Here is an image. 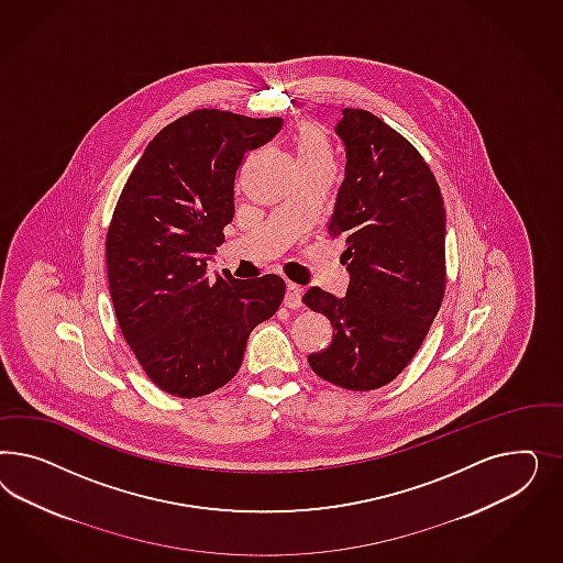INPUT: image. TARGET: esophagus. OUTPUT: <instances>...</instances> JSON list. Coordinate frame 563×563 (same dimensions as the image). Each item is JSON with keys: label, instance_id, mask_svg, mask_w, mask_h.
Wrapping results in <instances>:
<instances>
[{"label": "esophagus", "instance_id": "1", "mask_svg": "<svg viewBox=\"0 0 563 563\" xmlns=\"http://www.w3.org/2000/svg\"><path fill=\"white\" fill-rule=\"evenodd\" d=\"M301 299H303V290L297 285H287V292H285V306L289 309H297L301 307Z\"/></svg>", "mask_w": 563, "mask_h": 563}]
</instances>
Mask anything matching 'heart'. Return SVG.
<instances>
[{"label": "heart", "mask_w": 563, "mask_h": 563, "mask_svg": "<svg viewBox=\"0 0 563 563\" xmlns=\"http://www.w3.org/2000/svg\"><path fill=\"white\" fill-rule=\"evenodd\" d=\"M295 151L301 169L334 170V151L320 125H301L295 136Z\"/></svg>", "instance_id": "heart-1"}]
</instances>
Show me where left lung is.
<instances>
[{
	"instance_id": "1",
	"label": "left lung",
	"mask_w": 563,
	"mask_h": 563,
	"mask_svg": "<svg viewBox=\"0 0 563 563\" xmlns=\"http://www.w3.org/2000/svg\"><path fill=\"white\" fill-rule=\"evenodd\" d=\"M336 134L346 165L328 231L346 239L349 289H307L306 306L334 328L307 361L325 382L367 393L409 365L442 306L445 210L423 156L374 113L342 109Z\"/></svg>"
}]
</instances>
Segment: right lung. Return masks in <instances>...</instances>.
<instances>
[{"mask_svg": "<svg viewBox=\"0 0 563 563\" xmlns=\"http://www.w3.org/2000/svg\"><path fill=\"white\" fill-rule=\"evenodd\" d=\"M280 118L198 109L163 128L132 170L107 233L121 334L154 384L196 398L238 374L252 330L273 318L285 280H210L208 260L235 214V175Z\"/></svg>", "mask_w": 563, "mask_h": 563, "instance_id": "add662e5", "label": "right lung"}]
</instances>
